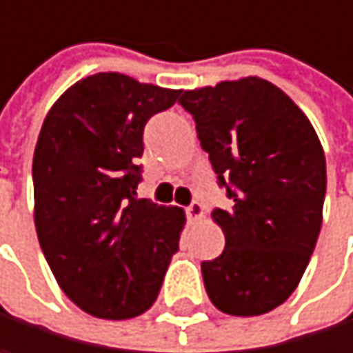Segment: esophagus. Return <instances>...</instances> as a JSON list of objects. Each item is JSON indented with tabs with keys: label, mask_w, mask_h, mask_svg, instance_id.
Returning <instances> with one entry per match:
<instances>
[{
	"label": "esophagus",
	"mask_w": 353,
	"mask_h": 353,
	"mask_svg": "<svg viewBox=\"0 0 353 353\" xmlns=\"http://www.w3.org/2000/svg\"><path fill=\"white\" fill-rule=\"evenodd\" d=\"M185 214H187V220L193 222V220H199V218L203 216V208H201V203L193 201V203L185 210Z\"/></svg>",
	"instance_id": "34e87169"
}]
</instances>
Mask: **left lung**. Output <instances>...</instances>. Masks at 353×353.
Instances as JSON below:
<instances>
[{
    "label": "left lung",
    "instance_id": "obj_1",
    "mask_svg": "<svg viewBox=\"0 0 353 353\" xmlns=\"http://www.w3.org/2000/svg\"><path fill=\"white\" fill-rule=\"evenodd\" d=\"M179 102L232 199L212 214L226 247L201 263L205 292L226 314H265L296 290L321 232V141L292 98L261 78L187 90Z\"/></svg>",
    "mask_w": 353,
    "mask_h": 353
}]
</instances>
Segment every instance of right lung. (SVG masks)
<instances>
[{
	"label": "right lung",
	"instance_id": "obj_1",
	"mask_svg": "<svg viewBox=\"0 0 353 353\" xmlns=\"http://www.w3.org/2000/svg\"><path fill=\"white\" fill-rule=\"evenodd\" d=\"M181 90L96 74L49 110L32 160L34 224L59 288L98 319H133L158 298L185 224L137 199L145 123Z\"/></svg>",
	"mask_w": 353,
	"mask_h": 353
}]
</instances>
